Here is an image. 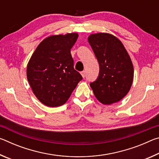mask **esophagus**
<instances>
[{
    "instance_id": "34e87169",
    "label": "esophagus",
    "mask_w": 159,
    "mask_h": 159,
    "mask_svg": "<svg viewBox=\"0 0 159 159\" xmlns=\"http://www.w3.org/2000/svg\"><path fill=\"white\" fill-rule=\"evenodd\" d=\"M80 74H81V76H83V78H85V71H83L80 72Z\"/></svg>"
}]
</instances>
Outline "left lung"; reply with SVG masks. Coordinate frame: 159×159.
I'll return each mask as SVG.
<instances>
[{"label":"left lung","instance_id":"left-lung-1","mask_svg":"<svg viewBox=\"0 0 159 159\" xmlns=\"http://www.w3.org/2000/svg\"><path fill=\"white\" fill-rule=\"evenodd\" d=\"M88 42L99 65L98 79L90 85L95 98L103 104L122 99L133 80V63L122 43L107 33L91 34Z\"/></svg>","mask_w":159,"mask_h":159}]
</instances>
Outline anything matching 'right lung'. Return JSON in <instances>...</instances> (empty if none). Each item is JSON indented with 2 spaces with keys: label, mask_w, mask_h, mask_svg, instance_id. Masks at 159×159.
Segmentation results:
<instances>
[{
  "label": "right lung",
  "mask_w": 159,
  "mask_h": 159,
  "mask_svg": "<svg viewBox=\"0 0 159 159\" xmlns=\"http://www.w3.org/2000/svg\"><path fill=\"white\" fill-rule=\"evenodd\" d=\"M78 36V34L71 33L46 38L29 61L27 80L34 95L45 105H63L83 79L74 68L71 55Z\"/></svg>",
  "instance_id": "add662e5"
}]
</instances>
